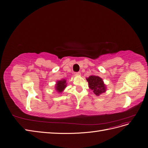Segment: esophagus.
Segmentation results:
<instances>
[{
    "mask_svg": "<svg viewBox=\"0 0 148 148\" xmlns=\"http://www.w3.org/2000/svg\"><path fill=\"white\" fill-rule=\"evenodd\" d=\"M81 74L80 72H77V73H75V75H77V76H79Z\"/></svg>",
    "mask_w": 148,
    "mask_h": 148,
    "instance_id": "obj_1",
    "label": "esophagus"
}]
</instances>
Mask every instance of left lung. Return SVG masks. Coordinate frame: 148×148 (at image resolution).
Returning a JSON list of instances; mask_svg holds the SVG:
<instances>
[{"instance_id": "obj_1", "label": "left lung", "mask_w": 148, "mask_h": 148, "mask_svg": "<svg viewBox=\"0 0 148 148\" xmlns=\"http://www.w3.org/2000/svg\"><path fill=\"white\" fill-rule=\"evenodd\" d=\"M86 80L88 82L89 89L93 91L96 96H99L106 92V85L100 77L92 75L86 78Z\"/></svg>"}]
</instances>
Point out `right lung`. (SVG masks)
I'll use <instances>...</instances> for the list:
<instances>
[{"label":"right lung","instance_id":"right-lung-1","mask_svg":"<svg viewBox=\"0 0 148 148\" xmlns=\"http://www.w3.org/2000/svg\"><path fill=\"white\" fill-rule=\"evenodd\" d=\"M66 80L65 79H61L60 80H58L56 82V83L55 84V86H54V89L59 93V94H61L63 92L65 89L66 88L67 86Z\"/></svg>","mask_w":148,"mask_h":148}]
</instances>
